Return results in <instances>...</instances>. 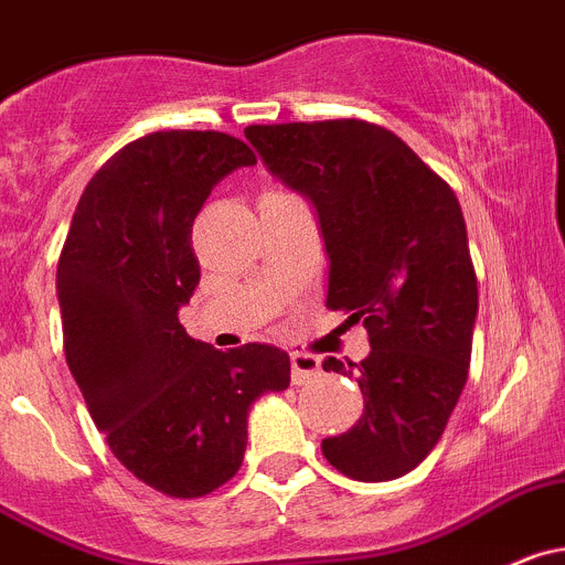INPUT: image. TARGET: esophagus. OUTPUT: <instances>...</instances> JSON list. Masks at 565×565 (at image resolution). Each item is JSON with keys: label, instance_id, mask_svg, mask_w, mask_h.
<instances>
[{"label": "esophagus", "instance_id": "34e87169", "mask_svg": "<svg viewBox=\"0 0 565 565\" xmlns=\"http://www.w3.org/2000/svg\"><path fill=\"white\" fill-rule=\"evenodd\" d=\"M321 374V360L316 354L308 352H294L291 354V380L294 385H305L310 383L313 377Z\"/></svg>", "mask_w": 565, "mask_h": 565}]
</instances>
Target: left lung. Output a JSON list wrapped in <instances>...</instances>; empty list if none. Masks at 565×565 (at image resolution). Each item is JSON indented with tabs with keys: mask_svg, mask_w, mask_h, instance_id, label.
Segmentation results:
<instances>
[{
	"mask_svg": "<svg viewBox=\"0 0 565 565\" xmlns=\"http://www.w3.org/2000/svg\"><path fill=\"white\" fill-rule=\"evenodd\" d=\"M244 132L271 174L319 211L330 255L327 308L369 330L366 360L321 363L358 380L366 402L352 429L321 440V452L352 480H396L433 452L469 377L477 274L458 196L372 121Z\"/></svg>",
	"mask_w": 565,
	"mask_h": 565,
	"instance_id": "left-lung-1",
	"label": "left lung"
}]
</instances>
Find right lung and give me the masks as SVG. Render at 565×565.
<instances>
[{"label": "right lung", "mask_w": 565, "mask_h": 565, "mask_svg": "<svg viewBox=\"0 0 565 565\" xmlns=\"http://www.w3.org/2000/svg\"><path fill=\"white\" fill-rule=\"evenodd\" d=\"M252 163L227 132H149L90 177L57 260L63 349L90 418L125 469L166 497L233 480L252 402L291 383L277 347L218 352L177 319L199 286L193 218L222 177Z\"/></svg>", "instance_id": "1"}]
</instances>
